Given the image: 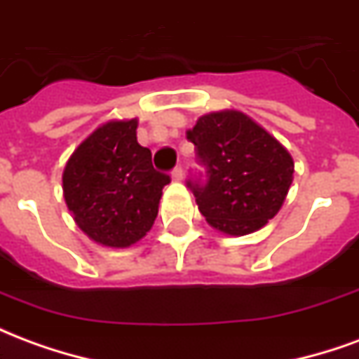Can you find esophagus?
Here are the masks:
<instances>
[{"label": "esophagus", "mask_w": 359, "mask_h": 359, "mask_svg": "<svg viewBox=\"0 0 359 359\" xmlns=\"http://www.w3.org/2000/svg\"><path fill=\"white\" fill-rule=\"evenodd\" d=\"M171 179L172 180H177V182H179V180H182L184 179V171H182V167H175V169H172V172H171Z\"/></svg>", "instance_id": "obj_1"}]
</instances>
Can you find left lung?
I'll return each instance as SVG.
<instances>
[{"instance_id": "1", "label": "left lung", "mask_w": 359, "mask_h": 359, "mask_svg": "<svg viewBox=\"0 0 359 359\" xmlns=\"http://www.w3.org/2000/svg\"><path fill=\"white\" fill-rule=\"evenodd\" d=\"M203 167L188 188L213 229L244 236L277 215L292 184L290 154L241 111H217L187 130Z\"/></svg>"}]
</instances>
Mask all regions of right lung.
Returning <instances> with one entry per match:
<instances>
[{
  "instance_id": "add662e5",
  "label": "right lung",
  "mask_w": 359,
  "mask_h": 359,
  "mask_svg": "<svg viewBox=\"0 0 359 359\" xmlns=\"http://www.w3.org/2000/svg\"><path fill=\"white\" fill-rule=\"evenodd\" d=\"M138 121H111L74 149L63 171V192L76 225L109 248L146 236L157 217L161 190L171 177L151 165L136 140Z\"/></svg>"
}]
</instances>
